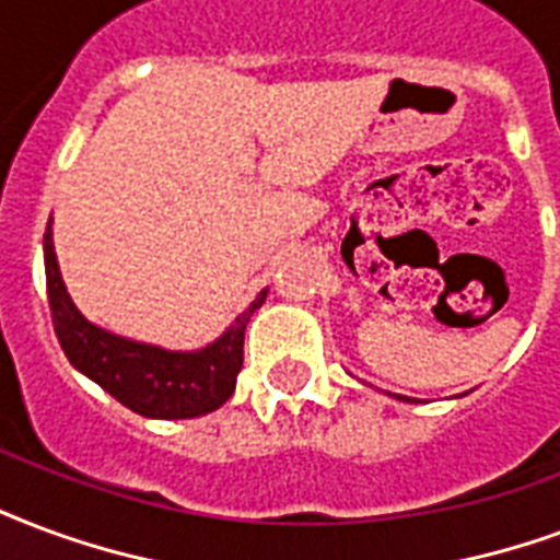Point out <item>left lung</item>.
<instances>
[{"instance_id": "obj_1", "label": "left lung", "mask_w": 560, "mask_h": 560, "mask_svg": "<svg viewBox=\"0 0 560 560\" xmlns=\"http://www.w3.org/2000/svg\"><path fill=\"white\" fill-rule=\"evenodd\" d=\"M397 400H407V397H400V395H397Z\"/></svg>"}]
</instances>
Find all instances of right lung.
Segmentation results:
<instances>
[{
    "label": "right lung",
    "instance_id": "add662e5",
    "mask_svg": "<svg viewBox=\"0 0 560 560\" xmlns=\"http://www.w3.org/2000/svg\"><path fill=\"white\" fill-rule=\"evenodd\" d=\"M44 269L52 326L68 362L109 392L118 404L144 418H198L225 404L243 368V335L267 291L237 320L201 350H165L156 343L132 341L91 323L70 300L52 246V219L44 234Z\"/></svg>",
    "mask_w": 560,
    "mask_h": 560
}]
</instances>
